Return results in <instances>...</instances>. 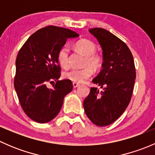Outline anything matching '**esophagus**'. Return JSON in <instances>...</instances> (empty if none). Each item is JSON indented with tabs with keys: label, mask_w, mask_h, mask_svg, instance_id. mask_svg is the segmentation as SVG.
<instances>
[{
	"label": "esophagus",
	"mask_w": 155,
	"mask_h": 155,
	"mask_svg": "<svg viewBox=\"0 0 155 155\" xmlns=\"http://www.w3.org/2000/svg\"><path fill=\"white\" fill-rule=\"evenodd\" d=\"M73 86L74 88H76V87H79V83H76V82H73Z\"/></svg>",
	"instance_id": "esophagus-1"
}]
</instances>
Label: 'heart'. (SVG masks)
Masks as SVG:
<instances>
[{"label": "heart", "mask_w": 155, "mask_h": 155, "mask_svg": "<svg viewBox=\"0 0 155 155\" xmlns=\"http://www.w3.org/2000/svg\"><path fill=\"white\" fill-rule=\"evenodd\" d=\"M76 48L82 54L85 56L83 65L85 68L82 69H71L64 73L63 77L65 79L76 83H82L84 81L90 78L93 73L94 70H97L101 68V59L96 55V45L87 40H82L78 41L75 45ZM69 54L70 47L68 45H64L59 49L58 52V61L61 66L64 68H68L69 65Z\"/></svg>", "instance_id": "obj_1"}]
</instances>
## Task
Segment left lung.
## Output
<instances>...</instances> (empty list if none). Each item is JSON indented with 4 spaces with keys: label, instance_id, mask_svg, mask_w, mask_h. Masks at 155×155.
I'll return each instance as SVG.
<instances>
[{
    "label": "left lung",
    "instance_id": "1",
    "mask_svg": "<svg viewBox=\"0 0 155 155\" xmlns=\"http://www.w3.org/2000/svg\"><path fill=\"white\" fill-rule=\"evenodd\" d=\"M103 51L102 70L92 80L101 87H91L83 107L87 118L96 125L107 126L116 121L127 107L136 79L132 53L119 38L104 28H91Z\"/></svg>",
    "mask_w": 155,
    "mask_h": 155
}]
</instances>
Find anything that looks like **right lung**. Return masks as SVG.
Wrapping results in <instances>:
<instances>
[{
	"label": "right lung",
	"mask_w": 155,
	"mask_h": 155,
	"mask_svg": "<svg viewBox=\"0 0 155 155\" xmlns=\"http://www.w3.org/2000/svg\"><path fill=\"white\" fill-rule=\"evenodd\" d=\"M79 37L71 30L50 25L32 34L18 51L15 61L14 87L26 115L38 123L57 116L64 98L73 89L71 81H59L58 52L68 39ZM56 83L53 87L48 82Z\"/></svg>",
	"instance_id": "1"
}]
</instances>
